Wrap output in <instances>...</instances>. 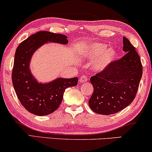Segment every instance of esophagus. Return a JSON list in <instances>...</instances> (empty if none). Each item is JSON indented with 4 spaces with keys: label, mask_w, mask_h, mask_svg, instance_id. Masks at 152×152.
<instances>
[{
    "label": "esophagus",
    "mask_w": 152,
    "mask_h": 152,
    "mask_svg": "<svg viewBox=\"0 0 152 152\" xmlns=\"http://www.w3.org/2000/svg\"><path fill=\"white\" fill-rule=\"evenodd\" d=\"M87 80H88V77L87 76H85V75L81 76L80 78V82H81V83H84V82H87Z\"/></svg>",
    "instance_id": "obj_1"
}]
</instances>
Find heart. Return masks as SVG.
<instances>
[{"label": "heart", "mask_w": 152, "mask_h": 152, "mask_svg": "<svg viewBox=\"0 0 152 152\" xmlns=\"http://www.w3.org/2000/svg\"><path fill=\"white\" fill-rule=\"evenodd\" d=\"M83 55L93 63V68L96 72H103L111 64L117 57V52L113 48H108L107 44L94 42L86 46Z\"/></svg>", "instance_id": "obj_1"}]
</instances>
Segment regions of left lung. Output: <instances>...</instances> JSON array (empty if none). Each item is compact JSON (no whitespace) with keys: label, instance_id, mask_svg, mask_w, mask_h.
<instances>
[{"label":"left lung","instance_id":"1","mask_svg":"<svg viewBox=\"0 0 152 152\" xmlns=\"http://www.w3.org/2000/svg\"><path fill=\"white\" fill-rule=\"evenodd\" d=\"M123 42L126 54L90 78L94 92L89 106L101 115H110L124 109L133 102L137 92L142 76L141 60L128 39L123 37Z\"/></svg>","mask_w":152,"mask_h":152}]
</instances>
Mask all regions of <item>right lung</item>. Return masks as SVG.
Masks as SVG:
<instances>
[{"instance_id":"1","label":"right lung","mask_w":152,"mask_h":152,"mask_svg":"<svg viewBox=\"0 0 152 152\" xmlns=\"http://www.w3.org/2000/svg\"><path fill=\"white\" fill-rule=\"evenodd\" d=\"M67 44L65 35L42 31L28 37L17 48L12 80L17 96L22 106L37 115H46L58 109L65 89L77 85L78 78H62L42 83L31 74L29 64L34 53L47 43Z\"/></svg>"}]
</instances>
